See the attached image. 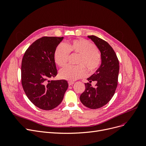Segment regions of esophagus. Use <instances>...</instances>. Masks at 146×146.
<instances>
[{
  "mask_svg": "<svg viewBox=\"0 0 146 146\" xmlns=\"http://www.w3.org/2000/svg\"><path fill=\"white\" fill-rule=\"evenodd\" d=\"M68 83H69V86H72V85H73L74 84V82H68Z\"/></svg>",
  "mask_w": 146,
  "mask_h": 146,
  "instance_id": "1",
  "label": "esophagus"
}]
</instances>
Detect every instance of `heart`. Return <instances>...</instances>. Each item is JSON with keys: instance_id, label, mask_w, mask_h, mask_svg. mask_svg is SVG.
I'll list each match as a JSON object with an SVG mask.
<instances>
[{"instance_id": "1", "label": "heart", "mask_w": 146, "mask_h": 146, "mask_svg": "<svg viewBox=\"0 0 146 146\" xmlns=\"http://www.w3.org/2000/svg\"><path fill=\"white\" fill-rule=\"evenodd\" d=\"M70 53L79 55L77 66H67L59 72L60 78L74 81L86 75V69L89 73H93L99 67L102 62L100 53L96 50V46L91 42L80 38L69 43L59 44L56 47L54 58L56 63L64 66L67 62ZM85 67L84 68V67Z\"/></svg>"}]
</instances>
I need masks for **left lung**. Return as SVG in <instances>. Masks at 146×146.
Returning <instances> with one entry per match:
<instances>
[{
  "mask_svg": "<svg viewBox=\"0 0 146 146\" xmlns=\"http://www.w3.org/2000/svg\"><path fill=\"white\" fill-rule=\"evenodd\" d=\"M101 53L102 63L98 69L85 83V90L80 95L82 104L91 109L102 108L112 98L117 86L119 62L111 46L105 40L96 36H88ZM97 82L95 88L90 83Z\"/></svg>",
  "mask_w": 146,
  "mask_h": 146,
  "instance_id": "8db88e82",
  "label": "left lung"
}]
</instances>
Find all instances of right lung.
I'll use <instances>...</instances> for the list:
<instances>
[{"label": "right lung", "instance_id": "1", "mask_svg": "<svg viewBox=\"0 0 146 146\" xmlns=\"http://www.w3.org/2000/svg\"><path fill=\"white\" fill-rule=\"evenodd\" d=\"M63 37H42L33 42L23 56L21 77L23 90L37 108L50 110L63 100L68 83L65 80H50L57 71L54 52Z\"/></svg>", "mask_w": 146, "mask_h": 146}]
</instances>
